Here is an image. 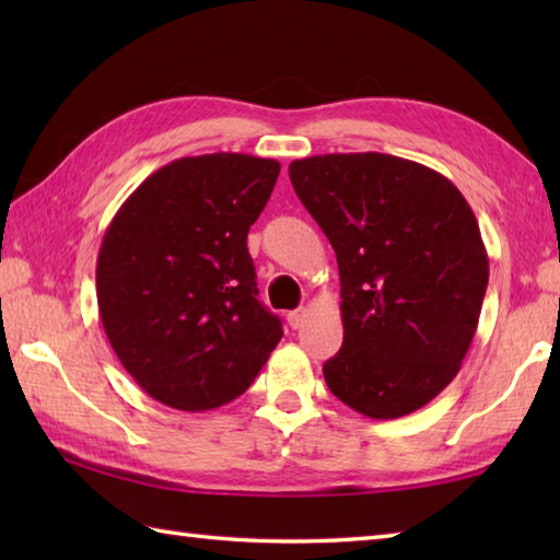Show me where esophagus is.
Masks as SVG:
<instances>
[{
  "mask_svg": "<svg viewBox=\"0 0 560 560\" xmlns=\"http://www.w3.org/2000/svg\"><path fill=\"white\" fill-rule=\"evenodd\" d=\"M305 317H307V311H305V307H299V311H291V313L287 315V319H289V327H291V329H301V327H303V323H305Z\"/></svg>",
  "mask_w": 560,
  "mask_h": 560,
  "instance_id": "1",
  "label": "esophagus"
}]
</instances>
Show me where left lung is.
<instances>
[{
	"label": "left lung",
	"mask_w": 560,
	"mask_h": 560,
	"mask_svg": "<svg viewBox=\"0 0 560 560\" xmlns=\"http://www.w3.org/2000/svg\"><path fill=\"white\" fill-rule=\"evenodd\" d=\"M289 177L337 253L331 395L383 421L425 407L459 373L489 287L467 199L445 175L377 151L293 161Z\"/></svg>",
	"instance_id": "left-lung-1"
}]
</instances>
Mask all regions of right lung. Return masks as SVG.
Returning a JSON list of instances; mask_svg holds the SVG:
<instances>
[{
	"label": "right lung",
	"mask_w": 560,
	"mask_h": 560,
	"mask_svg": "<svg viewBox=\"0 0 560 560\" xmlns=\"http://www.w3.org/2000/svg\"><path fill=\"white\" fill-rule=\"evenodd\" d=\"M281 165L205 153L151 173L103 235L96 293L113 351L156 401L207 411L255 383L283 337L257 301L247 231Z\"/></svg>",
	"instance_id": "obj_1"
}]
</instances>
